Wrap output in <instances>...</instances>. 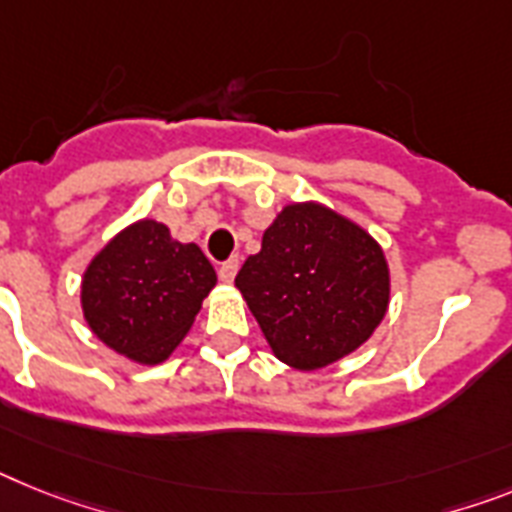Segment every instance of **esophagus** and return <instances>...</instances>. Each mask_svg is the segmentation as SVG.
I'll list each match as a JSON object with an SVG mask.
<instances>
[{
	"label": "esophagus",
	"mask_w": 512,
	"mask_h": 512,
	"mask_svg": "<svg viewBox=\"0 0 512 512\" xmlns=\"http://www.w3.org/2000/svg\"><path fill=\"white\" fill-rule=\"evenodd\" d=\"M236 270H239V257H229V260L221 263V268H218V278H221L223 283H231L236 276Z\"/></svg>",
	"instance_id": "obj_1"
}]
</instances>
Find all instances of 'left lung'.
Returning <instances> with one entry per match:
<instances>
[{"label":"left lung","mask_w":512,"mask_h":512,"mask_svg":"<svg viewBox=\"0 0 512 512\" xmlns=\"http://www.w3.org/2000/svg\"><path fill=\"white\" fill-rule=\"evenodd\" d=\"M249 312L283 364L322 369L367 341L388 312L382 247L320 203L286 205L236 276Z\"/></svg>","instance_id":"8db88e82"}]
</instances>
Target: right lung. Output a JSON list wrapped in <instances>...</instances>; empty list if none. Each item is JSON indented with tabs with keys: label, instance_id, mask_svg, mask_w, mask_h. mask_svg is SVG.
Listing matches in <instances>:
<instances>
[{
	"label": "right lung",
	"instance_id": "1",
	"mask_svg": "<svg viewBox=\"0 0 512 512\" xmlns=\"http://www.w3.org/2000/svg\"><path fill=\"white\" fill-rule=\"evenodd\" d=\"M213 286L216 270L203 249L143 218L90 260L80 304L98 341L140 364H158L187 336Z\"/></svg>",
	"mask_w": 512,
	"mask_h": 512
}]
</instances>
